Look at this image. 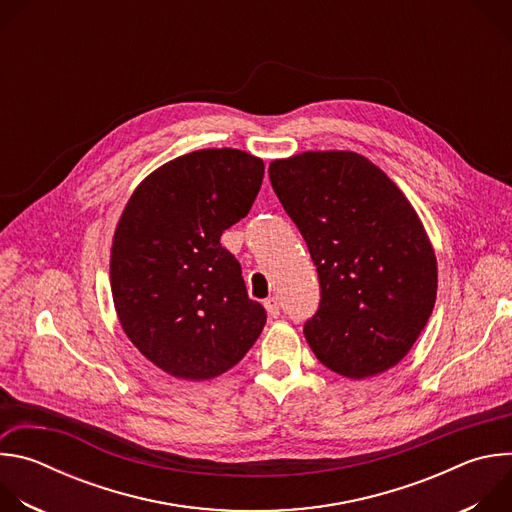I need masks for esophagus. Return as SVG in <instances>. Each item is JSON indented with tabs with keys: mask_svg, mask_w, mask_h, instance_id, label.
<instances>
[{
	"mask_svg": "<svg viewBox=\"0 0 512 512\" xmlns=\"http://www.w3.org/2000/svg\"><path fill=\"white\" fill-rule=\"evenodd\" d=\"M265 310H267V314H269L271 318H277L279 312H281L277 298H267V300H265Z\"/></svg>",
	"mask_w": 512,
	"mask_h": 512,
	"instance_id": "1",
	"label": "esophagus"
}]
</instances>
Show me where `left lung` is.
<instances>
[{"label":"left lung","mask_w":512,"mask_h":512,"mask_svg":"<svg viewBox=\"0 0 512 512\" xmlns=\"http://www.w3.org/2000/svg\"><path fill=\"white\" fill-rule=\"evenodd\" d=\"M269 180L318 271L320 306L304 324L318 360L350 379L395 367L437 291L435 255L409 200L352 152L275 160Z\"/></svg>","instance_id":"1"}]
</instances>
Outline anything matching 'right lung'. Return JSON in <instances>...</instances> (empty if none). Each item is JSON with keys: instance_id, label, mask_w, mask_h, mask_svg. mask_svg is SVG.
I'll return each mask as SVG.
<instances>
[{"instance_id": "right-lung-1", "label": "right lung", "mask_w": 512, "mask_h": 512, "mask_svg": "<svg viewBox=\"0 0 512 512\" xmlns=\"http://www.w3.org/2000/svg\"><path fill=\"white\" fill-rule=\"evenodd\" d=\"M265 166L241 150H198L145 178L111 249V291L135 348L172 377L223 375L259 338L267 312L249 300L221 235L251 210Z\"/></svg>"}]
</instances>
